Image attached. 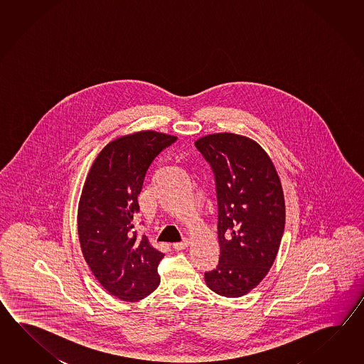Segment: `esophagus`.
<instances>
[{"instance_id":"esophagus-1","label":"esophagus","mask_w":364,"mask_h":364,"mask_svg":"<svg viewBox=\"0 0 364 364\" xmlns=\"http://www.w3.org/2000/svg\"><path fill=\"white\" fill-rule=\"evenodd\" d=\"M190 245V240L185 238V240H182V242H178V243H174L173 245V248L174 250H177V251H181V250H185L187 246Z\"/></svg>"}]
</instances>
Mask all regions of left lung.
<instances>
[{
  "instance_id": "obj_1",
  "label": "left lung",
  "mask_w": 364,
  "mask_h": 364,
  "mask_svg": "<svg viewBox=\"0 0 364 364\" xmlns=\"http://www.w3.org/2000/svg\"><path fill=\"white\" fill-rule=\"evenodd\" d=\"M195 147L216 183L220 259L205 272L210 290L228 298L247 294L271 269L285 228V200L279 174L256 141L220 132Z\"/></svg>"
}]
</instances>
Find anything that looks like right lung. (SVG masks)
<instances>
[{"label": "right lung", "mask_w": 364, "mask_h": 364, "mask_svg": "<svg viewBox=\"0 0 364 364\" xmlns=\"http://www.w3.org/2000/svg\"><path fill=\"white\" fill-rule=\"evenodd\" d=\"M177 140L163 132H140L110 141L91 166L77 208L82 252L109 294L138 302L160 284L164 254L138 238L134 220L149 165Z\"/></svg>", "instance_id": "add662e5"}]
</instances>
